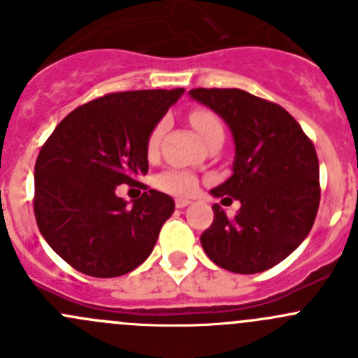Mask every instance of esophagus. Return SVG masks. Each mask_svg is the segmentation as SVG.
Wrapping results in <instances>:
<instances>
[{"label": "esophagus", "mask_w": 358, "mask_h": 358, "mask_svg": "<svg viewBox=\"0 0 358 358\" xmlns=\"http://www.w3.org/2000/svg\"><path fill=\"white\" fill-rule=\"evenodd\" d=\"M175 204H176V208H185V206H189L190 204V201L189 199H183V197H178V199L175 201Z\"/></svg>", "instance_id": "34e87169"}]
</instances>
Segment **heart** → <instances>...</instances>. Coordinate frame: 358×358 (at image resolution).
Here are the masks:
<instances>
[{
	"label": "heart",
	"instance_id": "1",
	"mask_svg": "<svg viewBox=\"0 0 358 358\" xmlns=\"http://www.w3.org/2000/svg\"><path fill=\"white\" fill-rule=\"evenodd\" d=\"M190 122H192L194 128L197 129V133L201 135V138L204 140L206 145L209 142H213L215 138H222L223 136V126L220 122V119L213 114L211 110L206 109H196L190 114ZM166 129V121L157 122L154 126V129L150 131L149 138H147V154L150 157H154L159 150V143H161L162 135H164ZM159 187L166 192L171 194H180V196H187V194H192L197 189V178L189 171H182V169H169V171L162 173L157 180Z\"/></svg>",
	"mask_w": 358,
	"mask_h": 358
}]
</instances>
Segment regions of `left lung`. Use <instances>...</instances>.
<instances>
[{"label":"left lung","instance_id":"left-lung-1","mask_svg":"<svg viewBox=\"0 0 358 358\" xmlns=\"http://www.w3.org/2000/svg\"><path fill=\"white\" fill-rule=\"evenodd\" d=\"M190 99L209 107L230 128L236 145L232 175L211 190L241 202L215 220L201 244L208 258L236 273H259L286 259L305 241L320 202L319 159L296 119L273 102L237 88H196Z\"/></svg>","mask_w":358,"mask_h":358}]
</instances>
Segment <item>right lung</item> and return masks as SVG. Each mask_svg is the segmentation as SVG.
Here are the masks:
<instances>
[{
    "label": "right lung",
    "instance_id": "obj_1",
    "mask_svg": "<svg viewBox=\"0 0 358 358\" xmlns=\"http://www.w3.org/2000/svg\"><path fill=\"white\" fill-rule=\"evenodd\" d=\"M185 90L110 93L78 107L41 147L34 168V215L50 248L92 277H119L142 265L175 211L150 189L131 204L121 183L147 175V138Z\"/></svg>",
    "mask_w": 358,
    "mask_h": 358
}]
</instances>
